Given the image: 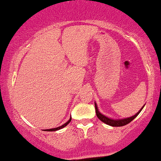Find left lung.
<instances>
[{
	"label": "left lung",
	"mask_w": 161,
	"mask_h": 161,
	"mask_svg": "<svg viewBox=\"0 0 161 161\" xmlns=\"http://www.w3.org/2000/svg\"><path fill=\"white\" fill-rule=\"evenodd\" d=\"M143 107L141 108V109L138 112L137 114L134 115V116H131V117H129V118H126V119H109V118L106 117L105 115H103L102 114L100 113V111L98 110V108H97V105L96 104L95 102V109H96V114L97 116V118L100 119L102 122H103L104 123H106V124L109 125V126H125V125L128 124L129 123H130L133 119H136V117L138 116L140 111H141L142 109H143Z\"/></svg>",
	"instance_id": "obj_1"
}]
</instances>
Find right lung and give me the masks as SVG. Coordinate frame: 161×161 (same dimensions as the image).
I'll list each match as a JSON object with an SVG mask.
<instances>
[{"instance_id":"add662e5","label":"right lung","mask_w":161,"mask_h":161,"mask_svg":"<svg viewBox=\"0 0 161 161\" xmlns=\"http://www.w3.org/2000/svg\"><path fill=\"white\" fill-rule=\"evenodd\" d=\"M71 120H72V117L70 118V119H69V120H68L66 123H64V124H63V125H62V126H58V127H55V128H52V129H47V130H45V131H55V130H60V129L64 128V126H66L68 124V123H70Z\"/></svg>"}]
</instances>
